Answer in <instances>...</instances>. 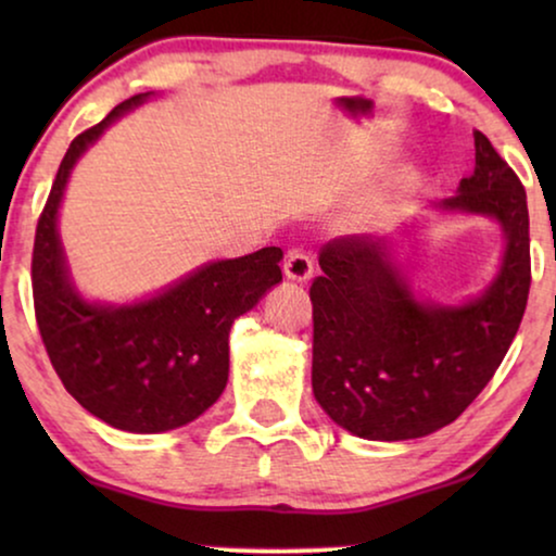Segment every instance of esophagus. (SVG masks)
<instances>
[{
    "instance_id": "1",
    "label": "esophagus",
    "mask_w": 556,
    "mask_h": 556,
    "mask_svg": "<svg viewBox=\"0 0 556 556\" xmlns=\"http://www.w3.org/2000/svg\"><path fill=\"white\" fill-rule=\"evenodd\" d=\"M283 273H286V278L299 280V283H306V280L314 276V261H311V257L303 253L301 248H293L286 253Z\"/></svg>"
}]
</instances>
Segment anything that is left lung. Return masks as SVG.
<instances>
[{
	"label": "left lung",
	"mask_w": 556,
	"mask_h": 556,
	"mask_svg": "<svg viewBox=\"0 0 556 556\" xmlns=\"http://www.w3.org/2000/svg\"><path fill=\"white\" fill-rule=\"evenodd\" d=\"M440 207L496 217L508 240L498 278L466 306L415 301L387 240L344 235L318 253L311 384L324 413L359 438L413 440L451 425L496 375L527 311V192L481 131L476 172Z\"/></svg>",
	"instance_id": "obj_1"
}]
</instances>
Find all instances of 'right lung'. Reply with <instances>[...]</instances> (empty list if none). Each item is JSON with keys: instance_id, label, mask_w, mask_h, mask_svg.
Segmentation results:
<instances>
[{"instance_id": "1", "label": "right lung", "mask_w": 556, "mask_h": 556, "mask_svg": "<svg viewBox=\"0 0 556 556\" xmlns=\"http://www.w3.org/2000/svg\"><path fill=\"white\" fill-rule=\"evenodd\" d=\"M149 93L118 103L78 134L37 219L33 299L42 344L65 390L111 428L164 432L200 417L230 371V326L283 280L280 248L204 265L156 299L96 306L73 291L58 238V207L73 164L103 128Z\"/></svg>"}]
</instances>
